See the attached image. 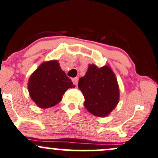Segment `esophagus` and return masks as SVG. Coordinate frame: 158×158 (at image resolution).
<instances>
[{"label":"esophagus","mask_w":158,"mask_h":158,"mask_svg":"<svg viewBox=\"0 0 158 158\" xmlns=\"http://www.w3.org/2000/svg\"><path fill=\"white\" fill-rule=\"evenodd\" d=\"M78 78L77 77H76V78H73V79H72L73 80V84L75 85H77V83H78Z\"/></svg>","instance_id":"34e87169"}]
</instances>
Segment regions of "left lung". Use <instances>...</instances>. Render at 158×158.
Listing matches in <instances>:
<instances>
[{"label":"left lung","mask_w":158,"mask_h":158,"mask_svg":"<svg viewBox=\"0 0 158 158\" xmlns=\"http://www.w3.org/2000/svg\"><path fill=\"white\" fill-rule=\"evenodd\" d=\"M78 87L84 95L85 108L97 117H107L119 102V85L109 66L98 68L90 64Z\"/></svg>","instance_id":"obj_1"}]
</instances>
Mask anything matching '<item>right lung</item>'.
Returning a JSON list of instances; mask_svg holds the SVG:
<instances>
[{
  "mask_svg": "<svg viewBox=\"0 0 158 158\" xmlns=\"http://www.w3.org/2000/svg\"><path fill=\"white\" fill-rule=\"evenodd\" d=\"M69 88H75V85L61 69L57 60L42 63L31 75L28 82L31 98L41 108L58 104Z\"/></svg>",
  "mask_w": 158,
  "mask_h": 158,
  "instance_id": "1",
  "label": "right lung"
}]
</instances>
